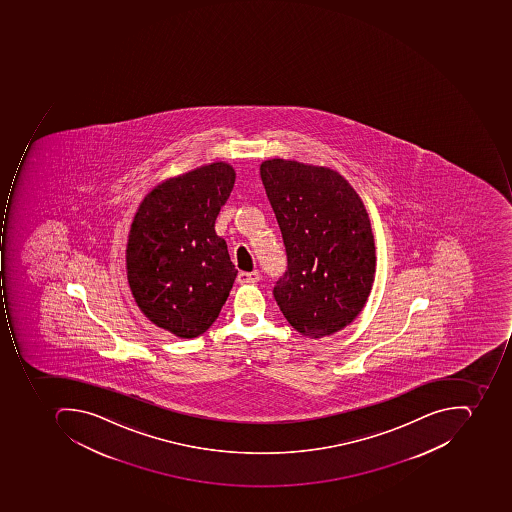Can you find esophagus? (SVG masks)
<instances>
[{
	"instance_id": "obj_1",
	"label": "esophagus",
	"mask_w": 512,
	"mask_h": 512,
	"mask_svg": "<svg viewBox=\"0 0 512 512\" xmlns=\"http://www.w3.org/2000/svg\"><path fill=\"white\" fill-rule=\"evenodd\" d=\"M260 272L252 271V272H240L238 274V282L240 283H254L260 280Z\"/></svg>"
}]
</instances>
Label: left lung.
<instances>
[{
	"instance_id": "1",
	"label": "left lung",
	"mask_w": 512,
	"mask_h": 512,
	"mask_svg": "<svg viewBox=\"0 0 512 512\" xmlns=\"http://www.w3.org/2000/svg\"><path fill=\"white\" fill-rule=\"evenodd\" d=\"M260 177L287 254L272 290L280 312L305 337L335 334L362 312L373 285L367 210L329 167L274 158L261 163Z\"/></svg>"
}]
</instances>
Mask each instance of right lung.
<instances>
[{"label":"right lung","instance_id":"right-lung-1","mask_svg":"<svg viewBox=\"0 0 512 512\" xmlns=\"http://www.w3.org/2000/svg\"><path fill=\"white\" fill-rule=\"evenodd\" d=\"M236 174L213 163L169 178L142 200L127 246L128 283L136 304L161 329L203 334L229 298L236 269L214 232Z\"/></svg>","mask_w":512,"mask_h":512}]
</instances>
